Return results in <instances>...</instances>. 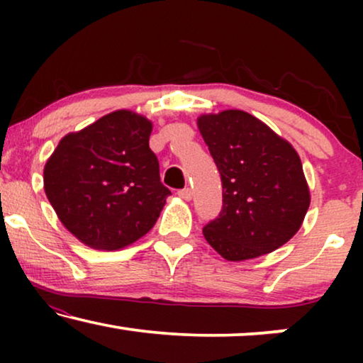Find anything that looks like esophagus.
<instances>
[{"instance_id": "obj_1", "label": "esophagus", "mask_w": 363, "mask_h": 363, "mask_svg": "<svg viewBox=\"0 0 363 363\" xmlns=\"http://www.w3.org/2000/svg\"><path fill=\"white\" fill-rule=\"evenodd\" d=\"M178 196L183 198V200L190 201V200H191V196H193L191 188H183V190H178Z\"/></svg>"}]
</instances>
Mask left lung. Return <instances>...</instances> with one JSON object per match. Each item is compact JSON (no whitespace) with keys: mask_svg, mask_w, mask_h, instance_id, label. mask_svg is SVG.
<instances>
[{"mask_svg":"<svg viewBox=\"0 0 363 363\" xmlns=\"http://www.w3.org/2000/svg\"><path fill=\"white\" fill-rule=\"evenodd\" d=\"M221 175L223 208L203 228L228 261H245L286 245L311 203L301 158L289 142L242 111L198 118Z\"/></svg>","mask_w":363,"mask_h":363,"instance_id":"obj_1","label":"left lung"}]
</instances>
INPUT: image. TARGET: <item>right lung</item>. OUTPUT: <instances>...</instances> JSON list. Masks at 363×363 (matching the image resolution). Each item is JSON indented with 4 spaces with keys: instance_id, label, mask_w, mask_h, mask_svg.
<instances>
[{
    "instance_id": "right-lung-1",
    "label": "right lung",
    "mask_w": 363,
    "mask_h": 363,
    "mask_svg": "<svg viewBox=\"0 0 363 363\" xmlns=\"http://www.w3.org/2000/svg\"><path fill=\"white\" fill-rule=\"evenodd\" d=\"M152 123L117 111L59 142L44 167V191L62 225L94 250L132 245L155 225L165 198Z\"/></svg>"
}]
</instances>
